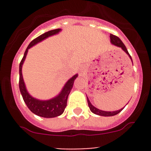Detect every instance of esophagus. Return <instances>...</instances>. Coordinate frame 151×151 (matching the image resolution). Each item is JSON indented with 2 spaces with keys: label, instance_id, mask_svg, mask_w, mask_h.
<instances>
[{
  "label": "esophagus",
  "instance_id": "34e87169",
  "mask_svg": "<svg viewBox=\"0 0 151 151\" xmlns=\"http://www.w3.org/2000/svg\"><path fill=\"white\" fill-rule=\"evenodd\" d=\"M83 74H84V70H83V68H81V69H80V76H83Z\"/></svg>",
  "mask_w": 151,
  "mask_h": 151
}]
</instances>
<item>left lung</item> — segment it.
<instances>
[{"label": "left lung", "mask_w": 151, "mask_h": 151, "mask_svg": "<svg viewBox=\"0 0 151 151\" xmlns=\"http://www.w3.org/2000/svg\"><path fill=\"white\" fill-rule=\"evenodd\" d=\"M110 42L112 45H115V46L118 47H121V49L123 50V51L125 52L126 53V54L129 55V57L130 58L131 60H132V64H133V61H132V57L130 56V55H129V52H128L127 49H126V46L124 45V44L123 43L122 41L121 40V39H119V38L118 37V36H115V35H112V34H110ZM87 100H88V106H89L90 109H91V112H93V113L96 114V115H100V116H105V117H109V116H113V115H117V114H118L119 112H121V111L123 110V108H121V109H118V110H116V111H112V112H110V111H103V110H101V109H98V108L95 107V106H93V105H92V104L91 103V101H90L89 99H88V97L87 96Z\"/></svg>", "instance_id": "left-lung-1"}]
</instances>
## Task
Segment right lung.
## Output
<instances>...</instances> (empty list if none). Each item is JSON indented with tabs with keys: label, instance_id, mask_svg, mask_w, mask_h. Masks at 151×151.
Segmentation results:
<instances>
[{
	"label": "right lung",
	"instance_id": "add662e5",
	"mask_svg": "<svg viewBox=\"0 0 151 151\" xmlns=\"http://www.w3.org/2000/svg\"><path fill=\"white\" fill-rule=\"evenodd\" d=\"M61 31V29H55V30H50L46 33H43L39 37L35 39L34 40L32 41L27 47L24 56L19 63V91H20L22 96L23 98L24 101L26 104L28 109L31 111L33 113L38 116L43 117V118H55L59 115H62L64 112V109L66 108L67 104V99L68 96L70 93L71 88H72L75 79L78 77V74H76L73 76L72 77L69 79L68 81L65 83L64 86L63 87L60 92L54 98H52L48 100H40L38 99L34 98L32 96L28 93L27 90L26 86H25V82H24L23 77H22V65H23L24 61L26 58L27 54H28V50L36 45V44L42 42L45 39H47L48 37L54 35L58 34Z\"/></svg>",
	"mask_w": 151,
	"mask_h": 151
}]
</instances>
